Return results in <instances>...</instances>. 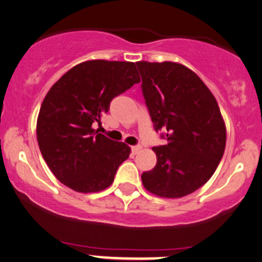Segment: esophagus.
<instances>
[{
  "mask_svg": "<svg viewBox=\"0 0 262 262\" xmlns=\"http://www.w3.org/2000/svg\"><path fill=\"white\" fill-rule=\"evenodd\" d=\"M140 149H141L140 145H134V146H132V154H133V155H137V154L140 151Z\"/></svg>",
  "mask_w": 262,
  "mask_h": 262,
  "instance_id": "esophagus-1",
  "label": "esophagus"
}]
</instances>
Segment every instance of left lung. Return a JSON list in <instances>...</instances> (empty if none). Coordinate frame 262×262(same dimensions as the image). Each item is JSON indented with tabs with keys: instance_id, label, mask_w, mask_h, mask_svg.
<instances>
[{
	"instance_id": "left-lung-1",
	"label": "left lung",
	"mask_w": 262,
	"mask_h": 262,
	"mask_svg": "<svg viewBox=\"0 0 262 262\" xmlns=\"http://www.w3.org/2000/svg\"><path fill=\"white\" fill-rule=\"evenodd\" d=\"M145 105L166 145L141 174L157 196L182 198L212 177L226 147V127L215 96L193 71L173 62H137Z\"/></svg>"
}]
</instances>
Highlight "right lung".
Wrapping results in <instances>:
<instances>
[{
  "label": "right lung",
  "instance_id": "add662e5",
  "mask_svg": "<svg viewBox=\"0 0 262 262\" xmlns=\"http://www.w3.org/2000/svg\"><path fill=\"white\" fill-rule=\"evenodd\" d=\"M140 81L133 62L88 61L62 75L50 89L37 117V143L59 182L79 193L112 184L130 147L93 128L111 101Z\"/></svg>",
  "mask_w": 262,
  "mask_h": 262
}]
</instances>
